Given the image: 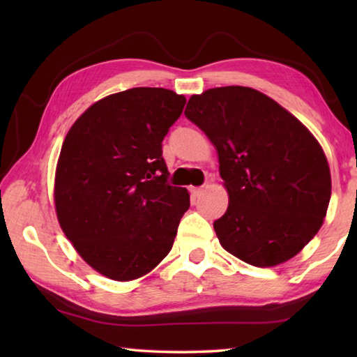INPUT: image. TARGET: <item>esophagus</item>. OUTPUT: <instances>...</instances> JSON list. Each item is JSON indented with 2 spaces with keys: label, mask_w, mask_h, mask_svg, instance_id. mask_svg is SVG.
<instances>
[{
  "label": "esophagus",
  "mask_w": 357,
  "mask_h": 357,
  "mask_svg": "<svg viewBox=\"0 0 357 357\" xmlns=\"http://www.w3.org/2000/svg\"><path fill=\"white\" fill-rule=\"evenodd\" d=\"M202 192H204V187H190V193L192 196H195V198H199Z\"/></svg>",
  "instance_id": "esophagus-1"
}]
</instances>
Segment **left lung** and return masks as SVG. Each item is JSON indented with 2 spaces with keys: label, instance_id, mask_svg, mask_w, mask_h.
I'll use <instances>...</instances> for the list:
<instances>
[{
  "label": "left lung",
  "instance_id": "8db88e82",
  "mask_svg": "<svg viewBox=\"0 0 357 357\" xmlns=\"http://www.w3.org/2000/svg\"><path fill=\"white\" fill-rule=\"evenodd\" d=\"M184 115L213 142L229 208L213 222L227 252L255 267L298 255L319 231L331 196L327 158L308 128L255 89L193 95Z\"/></svg>",
  "mask_w": 357,
  "mask_h": 357
}]
</instances>
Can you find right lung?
<instances>
[{
  "label": "right lung",
  "instance_id": "1",
  "mask_svg": "<svg viewBox=\"0 0 357 357\" xmlns=\"http://www.w3.org/2000/svg\"><path fill=\"white\" fill-rule=\"evenodd\" d=\"M185 98L161 87L113 93L82 113L59 153V225L90 267L113 280L138 279L169 255L187 188L167 183L162 139Z\"/></svg>",
  "mask_w": 357,
  "mask_h": 357
}]
</instances>
